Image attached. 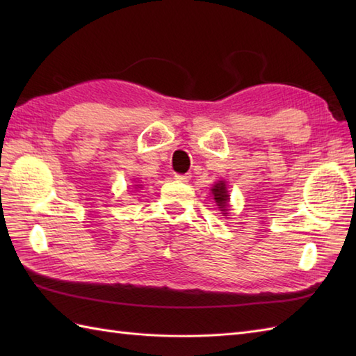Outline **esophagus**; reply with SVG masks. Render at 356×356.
Instances as JSON below:
<instances>
[{"instance_id":"obj_1","label":"esophagus","mask_w":356,"mask_h":356,"mask_svg":"<svg viewBox=\"0 0 356 356\" xmlns=\"http://www.w3.org/2000/svg\"><path fill=\"white\" fill-rule=\"evenodd\" d=\"M174 179H176V180H179V182H184V184H188V182H190V179H191V176H190V174H176V176H174Z\"/></svg>"}]
</instances>
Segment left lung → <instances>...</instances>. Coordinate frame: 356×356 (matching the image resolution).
Here are the masks:
<instances>
[{"mask_svg":"<svg viewBox=\"0 0 356 356\" xmlns=\"http://www.w3.org/2000/svg\"><path fill=\"white\" fill-rule=\"evenodd\" d=\"M211 194L217 203L218 209L222 211V214L226 217L229 214V191L226 186L225 180H217V182L211 186Z\"/></svg>","mask_w":356,"mask_h":356,"instance_id":"obj_1","label":"left lung"}]
</instances>
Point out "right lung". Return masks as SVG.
<instances>
[{"label":"right lung","instance_id":"1","mask_svg":"<svg viewBox=\"0 0 356 356\" xmlns=\"http://www.w3.org/2000/svg\"><path fill=\"white\" fill-rule=\"evenodd\" d=\"M139 188H142V185H140V184H138V185H134V190H139Z\"/></svg>","mask_w":356,"mask_h":356}]
</instances>
